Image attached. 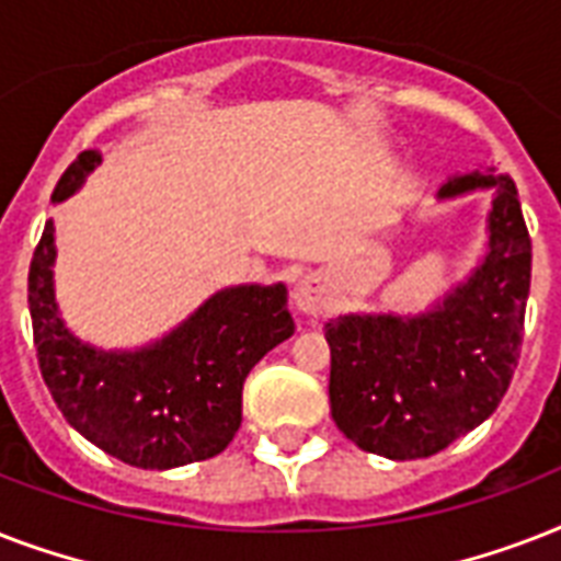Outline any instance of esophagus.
<instances>
[{
  "label": "esophagus",
  "mask_w": 561,
  "mask_h": 561,
  "mask_svg": "<svg viewBox=\"0 0 561 561\" xmlns=\"http://www.w3.org/2000/svg\"><path fill=\"white\" fill-rule=\"evenodd\" d=\"M294 306L306 317H320L329 308V285L320 273H308L294 288Z\"/></svg>",
  "instance_id": "obj_1"
}]
</instances>
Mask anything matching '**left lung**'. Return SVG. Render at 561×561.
Listing matches in <instances>:
<instances>
[{
	"label": "left lung",
	"mask_w": 561,
	"mask_h": 561,
	"mask_svg": "<svg viewBox=\"0 0 561 561\" xmlns=\"http://www.w3.org/2000/svg\"><path fill=\"white\" fill-rule=\"evenodd\" d=\"M489 188L486 253L422 314H343L325 323L334 425L387 460L443 451L486 422L518 367L533 244L510 174H454L436 197Z\"/></svg>",
	"instance_id": "1"
}]
</instances>
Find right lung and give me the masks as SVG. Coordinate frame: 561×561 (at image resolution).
<instances>
[{"mask_svg": "<svg viewBox=\"0 0 561 561\" xmlns=\"http://www.w3.org/2000/svg\"><path fill=\"white\" fill-rule=\"evenodd\" d=\"M95 165L101 153L83 151L57 180L51 203L72 197ZM55 259L48 220L31 259L28 308L39 373L66 422L136 469H178L224 451L241 427L244 378L294 334L288 288H224L160 341L99 350L60 317Z\"/></svg>", "mask_w": 561, "mask_h": 561, "instance_id": "right-lung-1", "label": "right lung"}]
</instances>
